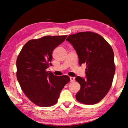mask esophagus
Listing matches in <instances>:
<instances>
[{"label": "esophagus", "mask_w": 128, "mask_h": 128, "mask_svg": "<svg viewBox=\"0 0 128 128\" xmlns=\"http://www.w3.org/2000/svg\"><path fill=\"white\" fill-rule=\"evenodd\" d=\"M70 82H73V81H74L75 78H74V77H70Z\"/></svg>", "instance_id": "34e87169"}]
</instances>
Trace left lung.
I'll list each match as a JSON object with an SVG mask.
<instances>
[{"label": "left lung", "mask_w": 128, "mask_h": 128, "mask_svg": "<svg viewBox=\"0 0 128 128\" xmlns=\"http://www.w3.org/2000/svg\"><path fill=\"white\" fill-rule=\"evenodd\" d=\"M66 40L76 51L80 66H87L85 78L76 77L81 85L76 99L86 104L99 102L109 92L115 73L113 50L101 36L90 32L72 34Z\"/></svg>", "instance_id": "left-lung-1"}]
</instances>
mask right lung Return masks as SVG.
<instances>
[{
    "instance_id": "1",
    "label": "right lung",
    "mask_w": 128,
    "mask_h": 128,
    "mask_svg": "<svg viewBox=\"0 0 128 128\" xmlns=\"http://www.w3.org/2000/svg\"><path fill=\"white\" fill-rule=\"evenodd\" d=\"M67 36H44L26 43L17 57V78L30 101L40 107L57 103L60 92L70 81L68 76H56L46 69L52 66V53Z\"/></svg>"
}]
</instances>
